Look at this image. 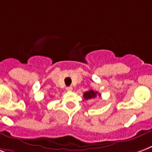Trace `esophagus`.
Segmentation results:
<instances>
[{
	"mask_svg": "<svg viewBox=\"0 0 152 152\" xmlns=\"http://www.w3.org/2000/svg\"><path fill=\"white\" fill-rule=\"evenodd\" d=\"M66 90L68 91V92H70V91L72 90V86H69V87H67V88H66Z\"/></svg>",
	"mask_w": 152,
	"mask_h": 152,
	"instance_id": "esophagus-1",
	"label": "esophagus"
}]
</instances>
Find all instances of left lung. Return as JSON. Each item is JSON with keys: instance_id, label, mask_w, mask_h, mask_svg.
<instances>
[{"instance_id": "obj_1", "label": "left lung", "mask_w": 152, "mask_h": 152, "mask_svg": "<svg viewBox=\"0 0 152 152\" xmlns=\"http://www.w3.org/2000/svg\"><path fill=\"white\" fill-rule=\"evenodd\" d=\"M97 95V92H95L93 91V89H90V90L87 91L84 93V98L85 100H88V99H93L95 98ZM98 96H101L100 93H98Z\"/></svg>"}]
</instances>
